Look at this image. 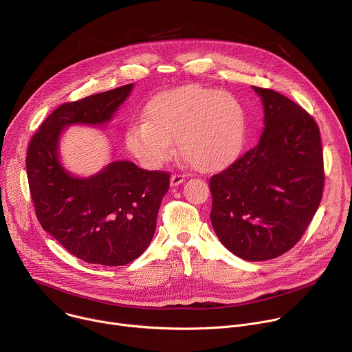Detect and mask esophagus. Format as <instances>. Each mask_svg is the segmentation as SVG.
Segmentation results:
<instances>
[{
  "mask_svg": "<svg viewBox=\"0 0 352 352\" xmlns=\"http://www.w3.org/2000/svg\"><path fill=\"white\" fill-rule=\"evenodd\" d=\"M170 181H171V186H178L179 184H182L185 181V175H182V174H173Z\"/></svg>",
  "mask_w": 352,
  "mask_h": 352,
  "instance_id": "esophagus-1",
  "label": "esophagus"
}]
</instances>
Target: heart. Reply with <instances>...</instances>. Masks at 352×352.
I'll return each instance as SVG.
<instances>
[{
  "mask_svg": "<svg viewBox=\"0 0 352 352\" xmlns=\"http://www.w3.org/2000/svg\"><path fill=\"white\" fill-rule=\"evenodd\" d=\"M143 122L126 132L129 152L147 168H159L178 153L199 171H219L241 153L246 136V113L228 93L199 85L166 90L148 100Z\"/></svg>",
  "mask_w": 352,
  "mask_h": 352,
  "instance_id": "1",
  "label": "heart"
}]
</instances>
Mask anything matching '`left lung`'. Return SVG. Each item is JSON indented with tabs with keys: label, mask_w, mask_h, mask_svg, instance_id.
<instances>
[{
	"label": "left lung",
	"mask_w": 352,
	"mask_h": 352,
	"mask_svg": "<svg viewBox=\"0 0 352 352\" xmlns=\"http://www.w3.org/2000/svg\"><path fill=\"white\" fill-rule=\"evenodd\" d=\"M262 97L259 143L210 178V220L221 243L243 261H269L304 235L323 195L320 131L285 96L254 86Z\"/></svg>",
	"instance_id": "8db88e82"
}]
</instances>
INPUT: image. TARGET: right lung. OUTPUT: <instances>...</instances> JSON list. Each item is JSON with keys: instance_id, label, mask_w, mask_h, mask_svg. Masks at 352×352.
<instances>
[{"instance_id": "right-lung-1", "label": "right lung", "mask_w": 352, "mask_h": 352, "mask_svg": "<svg viewBox=\"0 0 352 352\" xmlns=\"http://www.w3.org/2000/svg\"><path fill=\"white\" fill-rule=\"evenodd\" d=\"M132 86L61 104L28 147L26 171L37 220L69 254L93 265L124 266L144 252L156 231L170 173L120 160L96 175L78 178L58 160L60 136L74 124L109 122Z\"/></svg>"}]
</instances>
